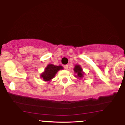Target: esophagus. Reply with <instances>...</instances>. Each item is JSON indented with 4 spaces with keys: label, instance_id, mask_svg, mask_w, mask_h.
<instances>
[{
    "label": "esophagus",
    "instance_id": "obj_1",
    "mask_svg": "<svg viewBox=\"0 0 125 125\" xmlns=\"http://www.w3.org/2000/svg\"><path fill=\"white\" fill-rule=\"evenodd\" d=\"M63 67H64V68L65 69H68V65H67V64H66V65H64Z\"/></svg>",
    "mask_w": 125,
    "mask_h": 125
}]
</instances>
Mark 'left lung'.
<instances>
[{
	"label": "left lung",
	"instance_id": "obj_1",
	"mask_svg": "<svg viewBox=\"0 0 125 125\" xmlns=\"http://www.w3.org/2000/svg\"><path fill=\"white\" fill-rule=\"evenodd\" d=\"M74 72L76 73L77 74V76L80 78H82L83 76V72H82V69L80 66L79 65H76L75 67L74 68Z\"/></svg>",
	"mask_w": 125,
	"mask_h": 125
}]
</instances>
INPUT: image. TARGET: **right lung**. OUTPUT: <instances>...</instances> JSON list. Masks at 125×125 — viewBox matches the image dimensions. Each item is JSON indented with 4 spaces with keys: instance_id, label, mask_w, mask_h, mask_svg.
<instances>
[{
    "instance_id": "1",
    "label": "right lung",
    "mask_w": 125,
    "mask_h": 125,
    "mask_svg": "<svg viewBox=\"0 0 125 125\" xmlns=\"http://www.w3.org/2000/svg\"><path fill=\"white\" fill-rule=\"evenodd\" d=\"M63 67L61 66H54L53 64H49L46 67L44 72L42 74L41 77L44 81H50L55 76L56 73L60 69H62Z\"/></svg>"
}]
</instances>
